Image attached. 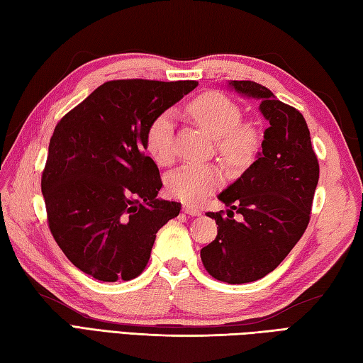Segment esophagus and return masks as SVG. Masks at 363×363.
<instances>
[{"instance_id":"34e87169","label":"esophagus","mask_w":363,"mask_h":363,"mask_svg":"<svg viewBox=\"0 0 363 363\" xmlns=\"http://www.w3.org/2000/svg\"><path fill=\"white\" fill-rule=\"evenodd\" d=\"M182 211L186 212L187 215H191V217H198V215L203 213L201 209H198V207H194V206H190V204H184Z\"/></svg>"}]
</instances>
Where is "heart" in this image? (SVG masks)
Masks as SVG:
<instances>
[{
  "mask_svg": "<svg viewBox=\"0 0 363 363\" xmlns=\"http://www.w3.org/2000/svg\"><path fill=\"white\" fill-rule=\"evenodd\" d=\"M198 125L215 137V146L230 167L243 168L256 159L260 133L252 123L242 121V109L221 91H204L187 106ZM174 113L164 111L151 120L146 129V150L159 164L173 157ZM223 184V169L215 164L189 162L167 176V191L184 203L196 204L212 195Z\"/></svg>",
  "mask_w": 363,
  "mask_h": 363,
  "instance_id": "obj_1",
  "label": "heart"
}]
</instances>
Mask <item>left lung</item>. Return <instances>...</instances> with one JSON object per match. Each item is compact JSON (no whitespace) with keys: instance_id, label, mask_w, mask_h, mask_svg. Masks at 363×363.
<instances>
[{"instance_id":"8db88e82","label":"left lung","mask_w":363,"mask_h":363,"mask_svg":"<svg viewBox=\"0 0 363 363\" xmlns=\"http://www.w3.org/2000/svg\"><path fill=\"white\" fill-rule=\"evenodd\" d=\"M237 91L260 99L269 121L257 160L218 198L230 211L207 212L218 234L201 250L206 272L217 281L246 284L272 273L303 237L311 221L320 165L307 123L254 81H230ZM241 215V221L233 213Z\"/></svg>"}]
</instances>
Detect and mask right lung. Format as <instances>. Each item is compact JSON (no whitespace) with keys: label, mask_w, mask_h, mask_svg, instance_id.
<instances>
[{"label":"right lung","mask_w":363,"mask_h":363,"mask_svg":"<svg viewBox=\"0 0 363 363\" xmlns=\"http://www.w3.org/2000/svg\"><path fill=\"white\" fill-rule=\"evenodd\" d=\"M196 81H107L54 128L42 172L46 220L67 259L98 281L142 274L157 230L181 203L157 199L146 129Z\"/></svg>","instance_id":"add662e5"}]
</instances>
